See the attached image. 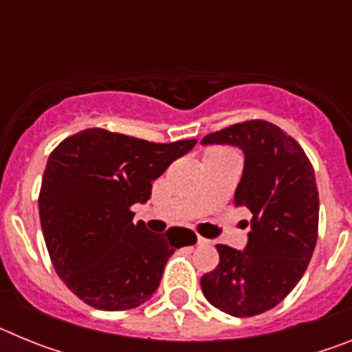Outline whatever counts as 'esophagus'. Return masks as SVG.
Segmentation results:
<instances>
[{"instance_id": "esophagus-1", "label": "esophagus", "mask_w": 352, "mask_h": 352, "mask_svg": "<svg viewBox=\"0 0 352 352\" xmlns=\"http://www.w3.org/2000/svg\"><path fill=\"white\" fill-rule=\"evenodd\" d=\"M210 241H208L206 238H203V236H197V245H208Z\"/></svg>"}]
</instances>
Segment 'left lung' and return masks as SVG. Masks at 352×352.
I'll return each mask as SVG.
<instances>
[{"label": "left lung", "instance_id": "left-lung-1", "mask_svg": "<svg viewBox=\"0 0 352 352\" xmlns=\"http://www.w3.org/2000/svg\"><path fill=\"white\" fill-rule=\"evenodd\" d=\"M201 144L243 151L234 206L250 210L243 250L217 245L220 263L201 278L213 307L252 317L280 303L307 272L317 241L319 194L303 148L268 121H245L206 135Z\"/></svg>", "mask_w": 352, "mask_h": 352}]
</instances>
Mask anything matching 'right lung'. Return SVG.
Masks as SVG:
<instances>
[{"label": "right lung", "instance_id": "1", "mask_svg": "<svg viewBox=\"0 0 352 352\" xmlns=\"http://www.w3.org/2000/svg\"><path fill=\"white\" fill-rule=\"evenodd\" d=\"M195 142L157 144L88 129L52 151L40 188V223L56 273L84 303L118 312L153 296L167 261L185 243L176 227L155 234L144 222L133 223L130 208L144 204L151 182Z\"/></svg>", "mask_w": 352, "mask_h": 352}]
</instances>
